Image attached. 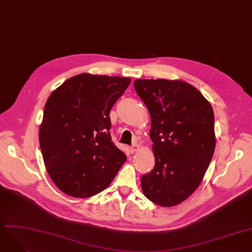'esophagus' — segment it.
Masks as SVG:
<instances>
[{
	"instance_id": "1",
	"label": "esophagus",
	"mask_w": 252,
	"mask_h": 252,
	"mask_svg": "<svg viewBox=\"0 0 252 252\" xmlns=\"http://www.w3.org/2000/svg\"><path fill=\"white\" fill-rule=\"evenodd\" d=\"M137 150H138V147H137L136 145H133L132 147L129 148V153H130V154H134Z\"/></svg>"
}]
</instances>
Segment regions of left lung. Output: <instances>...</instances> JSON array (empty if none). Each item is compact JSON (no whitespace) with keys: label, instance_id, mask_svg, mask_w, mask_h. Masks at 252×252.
Here are the masks:
<instances>
[{"label":"left lung","instance_id":"left-lung-1","mask_svg":"<svg viewBox=\"0 0 252 252\" xmlns=\"http://www.w3.org/2000/svg\"><path fill=\"white\" fill-rule=\"evenodd\" d=\"M134 88L151 116L155 168L141 177L142 193L173 207L198 189L215 149L210 102L182 80L136 79Z\"/></svg>","mask_w":252,"mask_h":252}]
</instances>
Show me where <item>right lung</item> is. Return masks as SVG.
Here are the masks:
<instances>
[{"mask_svg":"<svg viewBox=\"0 0 252 252\" xmlns=\"http://www.w3.org/2000/svg\"><path fill=\"white\" fill-rule=\"evenodd\" d=\"M130 78L80 74L48 97L39 130L44 164L67 196L89 198L111 185L126 161L112 141L110 111Z\"/></svg>","mask_w":252,"mask_h":252,"instance_id":"add662e5","label":"right lung"}]
</instances>
